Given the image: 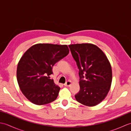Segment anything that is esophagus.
<instances>
[{"instance_id": "esophagus-1", "label": "esophagus", "mask_w": 131, "mask_h": 131, "mask_svg": "<svg viewBox=\"0 0 131 131\" xmlns=\"http://www.w3.org/2000/svg\"><path fill=\"white\" fill-rule=\"evenodd\" d=\"M71 84V82L70 80H68V81L66 82L65 84H64V85L66 86V87H69V86H70Z\"/></svg>"}]
</instances>
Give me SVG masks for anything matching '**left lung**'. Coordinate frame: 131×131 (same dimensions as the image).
Instances as JSON below:
<instances>
[{
    "instance_id": "left-lung-1",
    "label": "left lung",
    "mask_w": 131,
    "mask_h": 131,
    "mask_svg": "<svg viewBox=\"0 0 131 131\" xmlns=\"http://www.w3.org/2000/svg\"><path fill=\"white\" fill-rule=\"evenodd\" d=\"M79 69L80 90L75 97L78 102L94 106L104 100L112 82V66L106 56L93 44L69 46Z\"/></svg>"
}]
</instances>
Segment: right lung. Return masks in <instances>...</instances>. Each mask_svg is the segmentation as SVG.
<instances>
[{"label":"right lung","mask_w":131,"mask_h":131,"mask_svg":"<svg viewBox=\"0 0 131 131\" xmlns=\"http://www.w3.org/2000/svg\"><path fill=\"white\" fill-rule=\"evenodd\" d=\"M69 53L67 45L37 44L25 52L17 68V79L22 92L30 102L46 105L57 99L60 87L49 75L52 67Z\"/></svg>","instance_id":"obj_1"}]
</instances>
